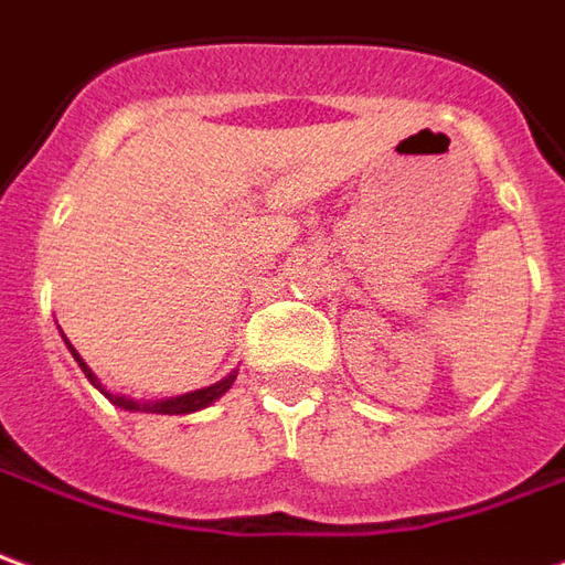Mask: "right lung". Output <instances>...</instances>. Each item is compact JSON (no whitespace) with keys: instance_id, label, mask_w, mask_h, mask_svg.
<instances>
[{"instance_id":"obj_1","label":"right lung","mask_w":565,"mask_h":565,"mask_svg":"<svg viewBox=\"0 0 565 565\" xmlns=\"http://www.w3.org/2000/svg\"><path fill=\"white\" fill-rule=\"evenodd\" d=\"M70 345V342H66ZM70 351H73V358L78 361V366H82V373L90 379V385H97L100 392L113 401L116 406H121V409H131V413H164V416H183V413H195V409H201V406L214 404L216 397H223V394L228 392V385L235 382V373L232 376H226L223 382H216V385H211V388H199V392H189V394H180V397H171V401H156V404H143V401H134V397H121V394H109L97 382V376L90 373L88 364L78 358V351L70 345Z\"/></svg>"}]
</instances>
